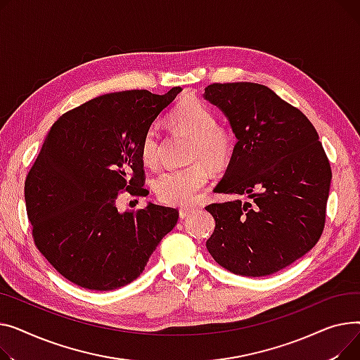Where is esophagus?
I'll use <instances>...</instances> for the list:
<instances>
[{"label": "esophagus", "mask_w": 360, "mask_h": 360, "mask_svg": "<svg viewBox=\"0 0 360 360\" xmlns=\"http://www.w3.org/2000/svg\"><path fill=\"white\" fill-rule=\"evenodd\" d=\"M192 212H193V207H192V206H183V207H180V210H179V214H180V218H181V219L190 217V215H192Z\"/></svg>", "instance_id": "34e87169"}]
</instances>
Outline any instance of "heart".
Returning a JSON list of instances; mask_svg holds the SVG:
<instances>
[{
  "label": "heart",
  "instance_id": "b5f03b06",
  "mask_svg": "<svg viewBox=\"0 0 360 360\" xmlns=\"http://www.w3.org/2000/svg\"><path fill=\"white\" fill-rule=\"evenodd\" d=\"M168 120L174 131L190 136L186 158L193 162L158 174L153 187L161 202L183 206L193 202L199 190L206 186L209 180L206 163L214 170H219L229 162L234 142L229 132L217 124L212 110L196 97L180 100ZM161 135L155 128H150L141 142V158L145 165L155 168L161 161Z\"/></svg>",
  "mask_w": 360,
  "mask_h": 360
}]
</instances>
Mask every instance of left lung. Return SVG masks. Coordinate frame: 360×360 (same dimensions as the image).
Here are the masks:
<instances>
[{"label": "left lung", "mask_w": 360, "mask_h": 360, "mask_svg": "<svg viewBox=\"0 0 360 360\" xmlns=\"http://www.w3.org/2000/svg\"><path fill=\"white\" fill-rule=\"evenodd\" d=\"M203 97L222 110L237 138L215 187L237 199L206 206L215 218L206 248L240 276L276 273L323 234L331 181L323 143L300 109L262 84H210Z\"/></svg>", "instance_id": "obj_1"}]
</instances>
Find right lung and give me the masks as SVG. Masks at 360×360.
Listing matches in <instances>:
<instances>
[{"instance_id": "obj_1", "label": "right lung", "mask_w": 360, "mask_h": 360, "mask_svg": "<svg viewBox=\"0 0 360 360\" xmlns=\"http://www.w3.org/2000/svg\"><path fill=\"white\" fill-rule=\"evenodd\" d=\"M181 91L131 90L96 97L62 115L25 183L37 250L70 282L113 290L134 282L179 210L154 203L119 212L123 190L146 196L141 142Z\"/></svg>"}]
</instances>
